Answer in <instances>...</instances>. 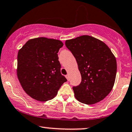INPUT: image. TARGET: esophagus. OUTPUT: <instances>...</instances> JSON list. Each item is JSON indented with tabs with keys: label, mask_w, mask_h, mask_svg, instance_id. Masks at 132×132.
Returning <instances> with one entry per match:
<instances>
[{
	"label": "esophagus",
	"mask_w": 132,
	"mask_h": 132,
	"mask_svg": "<svg viewBox=\"0 0 132 132\" xmlns=\"http://www.w3.org/2000/svg\"><path fill=\"white\" fill-rule=\"evenodd\" d=\"M66 79H68V80H69V75H68H68H66Z\"/></svg>",
	"instance_id": "obj_1"
}]
</instances>
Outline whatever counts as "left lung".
Masks as SVG:
<instances>
[{
	"instance_id": "1",
	"label": "left lung",
	"mask_w": 132,
	"mask_h": 132,
	"mask_svg": "<svg viewBox=\"0 0 132 132\" xmlns=\"http://www.w3.org/2000/svg\"><path fill=\"white\" fill-rule=\"evenodd\" d=\"M66 47L75 57L82 80L73 86L75 97L84 104L103 100L111 91L117 72V62L110 48L90 36L67 40Z\"/></svg>"
}]
</instances>
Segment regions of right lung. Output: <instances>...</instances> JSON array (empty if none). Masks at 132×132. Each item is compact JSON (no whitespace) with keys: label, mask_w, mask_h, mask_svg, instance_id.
I'll return each instance as SVG.
<instances>
[{"label":"right lung","mask_w":132,"mask_h":132,"mask_svg":"<svg viewBox=\"0 0 132 132\" xmlns=\"http://www.w3.org/2000/svg\"><path fill=\"white\" fill-rule=\"evenodd\" d=\"M61 41L45 37L28 40L18 53L17 76L25 92L37 101L56 96L67 79L61 74L58 53Z\"/></svg>","instance_id":"right-lung-1"}]
</instances>
